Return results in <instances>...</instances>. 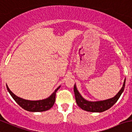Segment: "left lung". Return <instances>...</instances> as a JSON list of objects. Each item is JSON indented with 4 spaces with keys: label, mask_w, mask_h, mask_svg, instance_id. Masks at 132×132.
<instances>
[{
    "label": "left lung",
    "mask_w": 132,
    "mask_h": 132,
    "mask_svg": "<svg viewBox=\"0 0 132 132\" xmlns=\"http://www.w3.org/2000/svg\"><path fill=\"white\" fill-rule=\"evenodd\" d=\"M125 82H126V79H125L124 81L123 85H122V88L121 90L117 93L115 97H112V98H109V99H106V100L104 101H89L86 99H84L79 91L77 90L76 88V86L74 85V93H75V100H76V103L77 105L80 107L81 109L87 111V112H103L104 111L107 110L109 108H110L116 102L118 101L119 98L120 96L122 94L123 92L124 89H125Z\"/></svg>",
    "instance_id": "1"
}]
</instances>
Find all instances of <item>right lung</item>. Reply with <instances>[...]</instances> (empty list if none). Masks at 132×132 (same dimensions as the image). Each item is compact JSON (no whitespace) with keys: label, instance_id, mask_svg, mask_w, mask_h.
<instances>
[{"label":"right lung","instance_id":"obj_1","mask_svg":"<svg viewBox=\"0 0 132 132\" xmlns=\"http://www.w3.org/2000/svg\"><path fill=\"white\" fill-rule=\"evenodd\" d=\"M6 87H7V91L10 93V95L13 97V98L14 100L15 101V102L20 107H22L23 109L26 110L28 111V112H40L48 110H50L53 106L55 103V101L56 92L59 89V88L61 86H59L48 98L39 101H29L20 98V97L15 95L10 90V88L7 86V84H6Z\"/></svg>","mask_w":132,"mask_h":132}]
</instances>
